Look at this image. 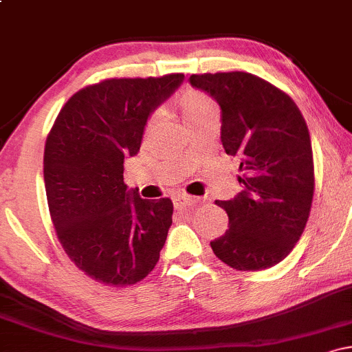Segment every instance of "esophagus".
Listing matches in <instances>:
<instances>
[{"instance_id": "obj_1", "label": "esophagus", "mask_w": 352, "mask_h": 352, "mask_svg": "<svg viewBox=\"0 0 352 352\" xmlns=\"http://www.w3.org/2000/svg\"><path fill=\"white\" fill-rule=\"evenodd\" d=\"M200 199H197V197H190V195H177L173 197V207H175L177 210L187 207V205H195V204H200Z\"/></svg>"}]
</instances>
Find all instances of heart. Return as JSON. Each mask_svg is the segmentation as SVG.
<instances>
[{"instance_id": "heart-1", "label": "heart", "mask_w": 352, "mask_h": 352, "mask_svg": "<svg viewBox=\"0 0 352 352\" xmlns=\"http://www.w3.org/2000/svg\"><path fill=\"white\" fill-rule=\"evenodd\" d=\"M180 107L184 111V117L187 122L195 119V117L205 114V112L212 111V109H215L212 100L204 92L195 91V89H188V91H185L180 96Z\"/></svg>"}]
</instances>
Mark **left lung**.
Listing matches in <instances>:
<instances>
[{"mask_svg":"<svg viewBox=\"0 0 352 352\" xmlns=\"http://www.w3.org/2000/svg\"><path fill=\"white\" fill-rule=\"evenodd\" d=\"M221 111V144L240 160L243 190L215 201L228 215L225 235L210 241L223 263L258 272L288 256L305 232L314 192L308 127L288 94L248 72L192 74Z\"/></svg>","mask_w":352,"mask_h":352,"instance_id":"1","label":"left lung"}]
</instances>
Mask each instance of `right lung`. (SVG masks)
Listing matches in <instances>:
<instances>
[{"label":"right lung","mask_w":352,"mask_h":352,"mask_svg":"<svg viewBox=\"0 0 352 352\" xmlns=\"http://www.w3.org/2000/svg\"><path fill=\"white\" fill-rule=\"evenodd\" d=\"M184 74L107 79L60 109L44 148V185L64 252L92 280L135 285L152 272L172 225L170 199L144 200L124 184L157 107Z\"/></svg>","instance_id":"1"}]
</instances>
